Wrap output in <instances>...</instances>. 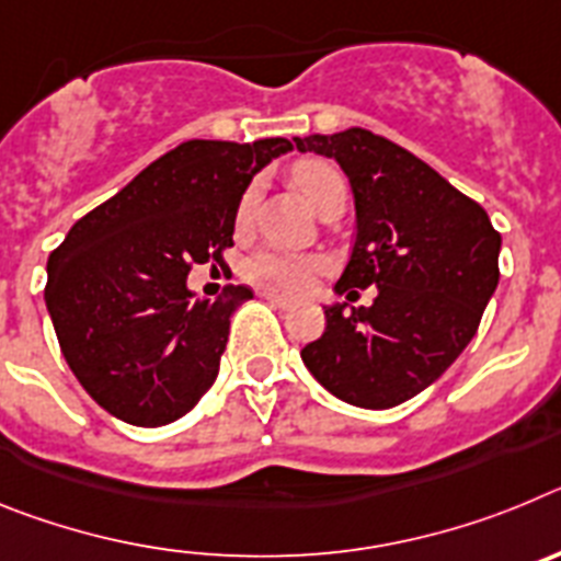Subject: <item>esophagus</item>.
Segmentation results:
<instances>
[{
    "label": "esophagus",
    "mask_w": 561,
    "mask_h": 561,
    "mask_svg": "<svg viewBox=\"0 0 561 561\" xmlns=\"http://www.w3.org/2000/svg\"><path fill=\"white\" fill-rule=\"evenodd\" d=\"M264 297H266V300H270L272 306H275V309H280V311H289L291 306H295V304H291V300H289V297H284V295H275V291H266Z\"/></svg>",
    "instance_id": "1"
}]
</instances>
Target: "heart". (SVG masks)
<instances>
[{"mask_svg":"<svg viewBox=\"0 0 561 561\" xmlns=\"http://www.w3.org/2000/svg\"><path fill=\"white\" fill-rule=\"evenodd\" d=\"M291 182H295L297 191L304 193L306 199L311 202V207H317L331 187L340 185L342 176L336 173V168L329 165V162L306 160L297 162V165L291 168ZM252 199H255V191L250 187V191L241 196V205H238V225H244V221L250 219ZM320 270H323V261H320V257L275 250L255 252L244 266L247 277H250L252 284L264 286V289L272 291H284V295H300V291L309 289L311 280H314Z\"/></svg>","mask_w":561,"mask_h":561,"instance_id":"heart-1","label":"heart"}]
</instances>
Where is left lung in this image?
I'll return each instance as SVG.
<instances>
[{"label": "left lung", "mask_w": 561, "mask_h": 561, "mask_svg": "<svg viewBox=\"0 0 561 561\" xmlns=\"http://www.w3.org/2000/svg\"><path fill=\"white\" fill-rule=\"evenodd\" d=\"M295 146L334 157L354 191L356 241L336 291L379 289L368 309L329 306L323 336L300 356L336 399L396 408L430 388L478 331L500 280V232L435 168L368 128Z\"/></svg>", "instance_id": "1"}]
</instances>
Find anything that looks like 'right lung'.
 Segmentation results:
<instances>
[{"label":"right lung","instance_id":"add662e5","mask_svg":"<svg viewBox=\"0 0 561 561\" xmlns=\"http://www.w3.org/2000/svg\"><path fill=\"white\" fill-rule=\"evenodd\" d=\"M291 151L284 137L187 140L72 225L47 261L58 345L92 399L134 427L182 419L207 393L230 317L252 289L193 300V264L225 261L252 176Z\"/></svg>","mask_w":561,"mask_h":561}]
</instances>
